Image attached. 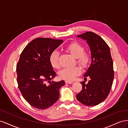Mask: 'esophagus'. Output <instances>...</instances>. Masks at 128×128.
I'll return each instance as SVG.
<instances>
[{"label": "esophagus", "mask_w": 128, "mask_h": 128, "mask_svg": "<svg viewBox=\"0 0 128 128\" xmlns=\"http://www.w3.org/2000/svg\"><path fill=\"white\" fill-rule=\"evenodd\" d=\"M65 83H67V84H72L73 83L72 81V80H67L65 81Z\"/></svg>", "instance_id": "obj_1"}]
</instances>
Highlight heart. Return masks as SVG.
Returning a JSON list of instances; mask_svg holds the SVG:
<instances>
[{
  "instance_id": "b5f03b06",
  "label": "heart",
  "mask_w": 128,
  "mask_h": 128,
  "mask_svg": "<svg viewBox=\"0 0 128 128\" xmlns=\"http://www.w3.org/2000/svg\"><path fill=\"white\" fill-rule=\"evenodd\" d=\"M65 50L76 58L77 63L83 67H86L90 62V56L85 53L84 47L77 42H72L66 46ZM60 54L56 51L51 53L49 57V61L51 66L58 69L60 67L59 62ZM82 70L80 67L75 66L71 68H64L59 72L61 78L66 80H72L80 74Z\"/></svg>"
}]
</instances>
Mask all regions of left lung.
I'll use <instances>...</instances> for the list:
<instances>
[{"label":"left lung","instance_id":"8db88e82","mask_svg":"<svg viewBox=\"0 0 128 128\" xmlns=\"http://www.w3.org/2000/svg\"><path fill=\"white\" fill-rule=\"evenodd\" d=\"M77 37L86 40L92 60L84 75L90 77V80L88 84L84 81L80 82L82 90L76 95V98L85 105L96 106L106 99L113 84L114 72L110 49L105 41L94 32H88Z\"/></svg>","mask_w":128,"mask_h":128}]
</instances>
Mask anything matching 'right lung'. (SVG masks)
I'll return each instance as SVG.
<instances>
[{"label": "right lung", "mask_w": 128, "mask_h": 128, "mask_svg": "<svg viewBox=\"0 0 128 128\" xmlns=\"http://www.w3.org/2000/svg\"><path fill=\"white\" fill-rule=\"evenodd\" d=\"M62 42L61 40L37 38L26 46L16 64L19 90L26 101L38 109L53 105L59 98L60 88L65 84L64 80L50 81L56 73L49 57Z\"/></svg>", "instance_id": "1"}]
</instances>
